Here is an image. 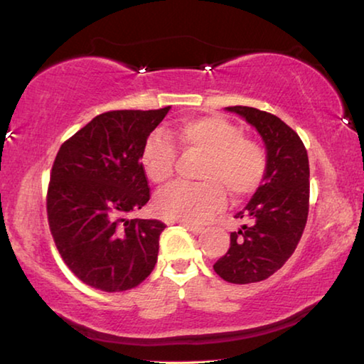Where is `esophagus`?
<instances>
[{
  "label": "esophagus",
  "instance_id": "obj_1",
  "mask_svg": "<svg viewBox=\"0 0 364 364\" xmlns=\"http://www.w3.org/2000/svg\"><path fill=\"white\" fill-rule=\"evenodd\" d=\"M181 226H184V228H186L188 231H191V232H193V234H196V236H197V234H200L202 231H204V228H202V226H197V225H189V223H184V221H181Z\"/></svg>",
  "mask_w": 364,
  "mask_h": 364
}]
</instances>
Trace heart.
<instances>
[{
  "label": "heart",
  "instance_id": "obj_1",
  "mask_svg": "<svg viewBox=\"0 0 364 364\" xmlns=\"http://www.w3.org/2000/svg\"><path fill=\"white\" fill-rule=\"evenodd\" d=\"M173 136L184 151L204 156L200 183H173L160 191L157 212L165 218L202 223L226 202L225 189L232 197L254 193L267 171V157L258 144L245 139L241 127L218 115L181 120ZM176 149L162 134H151L141 151V165L152 183H165L173 175Z\"/></svg>",
  "mask_w": 364,
  "mask_h": 364
}]
</instances>
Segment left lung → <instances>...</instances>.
Returning <instances> with one entry per match:
<instances>
[{"label": "left lung", "instance_id": "left-lung-1", "mask_svg": "<svg viewBox=\"0 0 364 364\" xmlns=\"http://www.w3.org/2000/svg\"><path fill=\"white\" fill-rule=\"evenodd\" d=\"M252 125L267 151V171L249 204L234 218L245 225L231 232L226 254L215 273L232 284H249L276 273L305 230L310 199V165L299 134L279 117L254 107H226Z\"/></svg>", "mask_w": 364, "mask_h": 364}]
</instances>
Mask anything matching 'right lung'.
Instances as JSON below:
<instances>
[{"mask_svg":"<svg viewBox=\"0 0 364 364\" xmlns=\"http://www.w3.org/2000/svg\"><path fill=\"white\" fill-rule=\"evenodd\" d=\"M168 110L101 114L60 146L48 189V221L60 257L85 284L127 291L156 267L165 225L128 215L149 200L141 151Z\"/></svg>","mask_w":364,"mask_h":364,"instance_id":"obj_1","label":"right lung"}]
</instances>
